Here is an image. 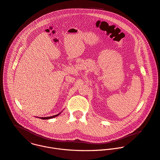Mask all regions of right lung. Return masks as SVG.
I'll use <instances>...</instances> for the list:
<instances>
[{
    "mask_svg": "<svg viewBox=\"0 0 160 160\" xmlns=\"http://www.w3.org/2000/svg\"><path fill=\"white\" fill-rule=\"evenodd\" d=\"M61 112L60 113H59V114H57V115H55V116H50V117H45V118H40V119H52V118H55V117H57L58 116H59L60 114H61Z\"/></svg>",
    "mask_w": 160,
    "mask_h": 160,
    "instance_id": "1",
    "label": "right lung"
}]
</instances>
